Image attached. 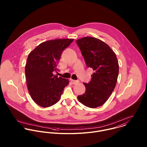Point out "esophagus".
<instances>
[{
  "label": "esophagus",
  "mask_w": 147,
  "mask_h": 147,
  "mask_svg": "<svg viewBox=\"0 0 147 147\" xmlns=\"http://www.w3.org/2000/svg\"><path fill=\"white\" fill-rule=\"evenodd\" d=\"M71 82L74 85L78 84L79 83V81H78V80H72V79L71 80Z\"/></svg>",
  "instance_id": "1"
}]
</instances>
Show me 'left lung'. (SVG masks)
<instances>
[{"label": "left lung", "instance_id": "left-lung-1", "mask_svg": "<svg viewBox=\"0 0 147 147\" xmlns=\"http://www.w3.org/2000/svg\"><path fill=\"white\" fill-rule=\"evenodd\" d=\"M88 67L94 72L88 84L84 83L85 92L78 96L82 104L90 108L102 106L115 89L119 74V64L115 53L102 41L92 37L76 40Z\"/></svg>", "mask_w": 147, "mask_h": 147}]
</instances>
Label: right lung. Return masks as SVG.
<instances>
[{"instance_id":"obj_1","label":"right lung","mask_w":147,"mask_h":147,"mask_svg":"<svg viewBox=\"0 0 147 147\" xmlns=\"http://www.w3.org/2000/svg\"><path fill=\"white\" fill-rule=\"evenodd\" d=\"M74 39H57L42 42L28 55L25 67L28 91L37 105L48 107L61 99L68 79L58 78L53 72L58 71L57 64L62 53Z\"/></svg>"}]
</instances>
